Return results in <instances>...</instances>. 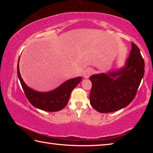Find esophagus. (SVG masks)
Masks as SVG:
<instances>
[{
	"mask_svg": "<svg viewBox=\"0 0 153 153\" xmlns=\"http://www.w3.org/2000/svg\"><path fill=\"white\" fill-rule=\"evenodd\" d=\"M94 73V71L92 68H88L84 71V78H88L91 75Z\"/></svg>",
	"mask_w": 153,
	"mask_h": 153,
	"instance_id": "1",
	"label": "esophagus"
}]
</instances>
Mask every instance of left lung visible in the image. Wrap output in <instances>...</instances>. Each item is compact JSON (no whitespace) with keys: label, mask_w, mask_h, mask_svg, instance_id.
Returning <instances> with one entry per match:
<instances>
[{"label":"left lung","mask_w":153,"mask_h":153,"mask_svg":"<svg viewBox=\"0 0 153 153\" xmlns=\"http://www.w3.org/2000/svg\"><path fill=\"white\" fill-rule=\"evenodd\" d=\"M144 74V61L140 49L131 42L125 67L108 74L90 77V102L100 113H111L126 107L135 98Z\"/></svg>","instance_id":"8db88e82"}]
</instances>
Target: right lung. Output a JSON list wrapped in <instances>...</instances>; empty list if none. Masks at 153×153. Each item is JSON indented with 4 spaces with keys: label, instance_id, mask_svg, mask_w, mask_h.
I'll return each instance as SVG.
<instances>
[{
    "label": "right lung",
    "instance_id": "obj_1",
    "mask_svg": "<svg viewBox=\"0 0 153 153\" xmlns=\"http://www.w3.org/2000/svg\"><path fill=\"white\" fill-rule=\"evenodd\" d=\"M17 75L26 98L31 104L36 108L50 112L60 111L65 107L71 91L82 79V77L70 79L53 91L39 92L30 88L23 81L19 70V63L17 64Z\"/></svg>",
    "mask_w": 153,
    "mask_h": 153
}]
</instances>
